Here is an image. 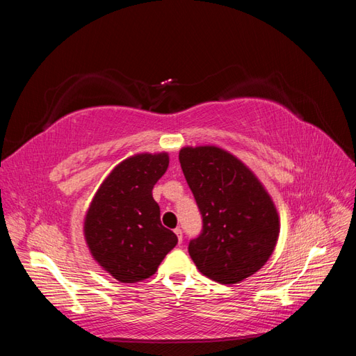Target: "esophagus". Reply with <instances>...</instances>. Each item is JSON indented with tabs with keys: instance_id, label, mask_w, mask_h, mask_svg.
<instances>
[{
	"instance_id": "1",
	"label": "esophagus",
	"mask_w": 356,
	"mask_h": 356,
	"mask_svg": "<svg viewBox=\"0 0 356 356\" xmlns=\"http://www.w3.org/2000/svg\"><path fill=\"white\" fill-rule=\"evenodd\" d=\"M174 232H175V234L178 236V242H179V243H182V230H181L179 227H177Z\"/></svg>"
}]
</instances>
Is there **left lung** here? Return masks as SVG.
Returning a JSON list of instances; mask_svg holds the SVG:
<instances>
[{
	"mask_svg": "<svg viewBox=\"0 0 356 356\" xmlns=\"http://www.w3.org/2000/svg\"><path fill=\"white\" fill-rule=\"evenodd\" d=\"M179 163L203 218L200 236L188 243L191 260L215 282L239 284L275 251V203L254 172L220 147H182Z\"/></svg>",
	"mask_w": 356,
	"mask_h": 356,
	"instance_id": "1",
	"label": "left lung"
}]
</instances>
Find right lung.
<instances>
[{
  "mask_svg": "<svg viewBox=\"0 0 356 356\" xmlns=\"http://www.w3.org/2000/svg\"><path fill=\"white\" fill-rule=\"evenodd\" d=\"M169 166V154L141 153L120 161L86 212L83 233L93 260L118 282L153 276L178 238L160 222L153 187Z\"/></svg>",
  "mask_w": 356,
  "mask_h": 356,
  "instance_id": "right-lung-1",
  "label": "right lung"
}]
</instances>
